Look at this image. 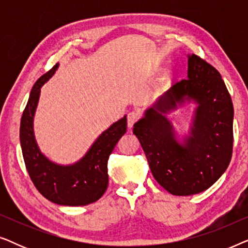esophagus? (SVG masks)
Here are the masks:
<instances>
[{"label": "esophagus", "mask_w": 248, "mask_h": 248, "mask_svg": "<svg viewBox=\"0 0 248 248\" xmlns=\"http://www.w3.org/2000/svg\"><path fill=\"white\" fill-rule=\"evenodd\" d=\"M139 117H140V114H139L138 111H135V110L130 111V113L127 114V126L128 127L133 126L135 122L139 120Z\"/></svg>", "instance_id": "34e87169"}]
</instances>
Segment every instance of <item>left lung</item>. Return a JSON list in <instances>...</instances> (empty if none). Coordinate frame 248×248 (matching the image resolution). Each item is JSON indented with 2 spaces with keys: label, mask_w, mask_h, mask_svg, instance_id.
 <instances>
[{
  "label": "left lung",
  "mask_w": 248,
  "mask_h": 248,
  "mask_svg": "<svg viewBox=\"0 0 248 248\" xmlns=\"http://www.w3.org/2000/svg\"><path fill=\"white\" fill-rule=\"evenodd\" d=\"M185 100L198 104L190 137L175 140L164 116ZM233 106L221 76L201 57L188 55L187 79L172 84L134 124L155 181L172 195L201 193L215 184L232 155Z\"/></svg>",
  "instance_id": "obj_1"
}]
</instances>
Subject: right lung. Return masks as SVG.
Returning <instances> with one entry per match:
<instances>
[{"instance_id":"add662e5","label":"right lung","mask_w":248,"mask_h":248,"mask_svg":"<svg viewBox=\"0 0 248 248\" xmlns=\"http://www.w3.org/2000/svg\"><path fill=\"white\" fill-rule=\"evenodd\" d=\"M59 63L37 80L20 124L23 160L33 185L44 198L60 205H87L99 200L108 186L107 162L118 140L126 132V116L101 133L86 155L76 164L61 166L39 151L33 135V115L40 88L55 73Z\"/></svg>"}]
</instances>
